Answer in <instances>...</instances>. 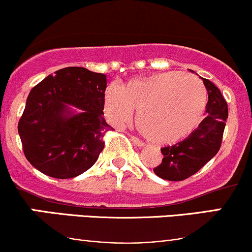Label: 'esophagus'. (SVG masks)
I'll use <instances>...</instances> for the list:
<instances>
[{"label": "esophagus", "mask_w": 252, "mask_h": 252, "mask_svg": "<svg viewBox=\"0 0 252 252\" xmlns=\"http://www.w3.org/2000/svg\"><path fill=\"white\" fill-rule=\"evenodd\" d=\"M130 140H131L137 147H144V143L142 142V141L138 140V138L135 137V136H130Z\"/></svg>", "instance_id": "34e87169"}]
</instances>
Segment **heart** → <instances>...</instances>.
<instances>
[{"instance_id": "1", "label": "heart", "mask_w": 252, "mask_h": 252, "mask_svg": "<svg viewBox=\"0 0 252 252\" xmlns=\"http://www.w3.org/2000/svg\"><path fill=\"white\" fill-rule=\"evenodd\" d=\"M207 91L200 79L179 71L132 78L104 92L103 111L115 126H123L138 110L137 129L149 142L170 146L194 131L204 116Z\"/></svg>"}]
</instances>
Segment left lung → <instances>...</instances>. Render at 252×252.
Listing matches in <instances>:
<instances>
[{
    "label": "left lung",
    "mask_w": 252,
    "mask_h": 252,
    "mask_svg": "<svg viewBox=\"0 0 252 252\" xmlns=\"http://www.w3.org/2000/svg\"><path fill=\"white\" fill-rule=\"evenodd\" d=\"M202 80L209 94L206 117L184 141L172 147L161 148L162 162L154 168V173L163 180L181 181L189 178L220 149L228 116L227 103L215 84L205 78Z\"/></svg>",
    "instance_id": "8db88e82"
}]
</instances>
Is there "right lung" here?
Wrapping results in <instances>:
<instances>
[{"mask_svg":"<svg viewBox=\"0 0 252 252\" xmlns=\"http://www.w3.org/2000/svg\"><path fill=\"white\" fill-rule=\"evenodd\" d=\"M106 76L65 67L34 86L17 130L26 158L56 179H70L94 166L114 128L103 117Z\"/></svg>","mask_w":252,"mask_h":252,"instance_id":"add662e5","label":"right lung"}]
</instances>
